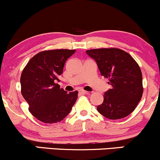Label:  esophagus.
I'll use <instances>...</instances> for the list:
<instances>
[{
	"label": "esophagus",
	"instance_id": "esophagus-1",
	"mask_svg": "<svg viewBox=\"0 0 160 160\" xmlns=\"http://www.w3.org/2000/svg\"><path fill=\"white\" fill-rule=\"evenodd\" d=\"M79 92H80V94H82V95H84V94H88V92L83 90V89H81V90H80Z\"/></svg>",
	"mask_w": 160,
	"mask_h": 160
}]
</instances>
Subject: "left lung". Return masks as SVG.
<instances>
[{
  "label": "left lung",
  "mask_w": 160,
  "mask_h": 160,
  "mask_svg": "<svg viewBox=\"0 0 160 160\" xmlns=\"http://www.w3.org/2000/svg\"><path fill=\"white\" fill-rule=\"evenodd\" d=\"M96 62L101 75L109 80L111 89L104 92L99 113L110 120L127 117L140 102L143 94L142 74L135 59L120 49L102 48L86 50Z\"/></svg>",
  "instance_id": "1"
}]
</instances>
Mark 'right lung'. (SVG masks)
Instances as JSON below:
<instances>
[{"instance_id": "add662e5", "label": "right lung", "mask_w": 160, "mask_h": 160, "mask_svg": "<svg viewBox=\"0 0 160 160\" xmlns=\"http://www.w3.org/2000/svg\"><path fill=\"white\" fill-rule=\"evenodd\" d=\"M75 49H52L40 52L28 62L20 78L21 92L29 111L45 123L60 122L71 112L78 92L70 93L56 83L66 60Z\"/></svg>"}]
</instances>
